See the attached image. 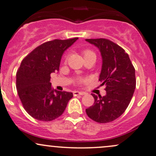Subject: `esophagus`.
Wrapping results in <instances>:
<instances>
[{
  "mask_svg": "<svg viewBox=\"0 0 156 156\" xmlns=\"http://www.w3.org/2000/svg\"><path fill=\"white\" fill-rule=\"evenodd\" d=\"M85 93L84 92H81V91H74L73 92V95L74 96H77V95H85Z\"/></svg>",
  "mask_w": 156,
  "mask_h": 156,
  "instance_id": "34e87169",
  "label": "esophagus"
}]
</instances>
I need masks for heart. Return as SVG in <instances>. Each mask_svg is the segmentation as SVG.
<instances>
[{
	"label": "heart",
	"mask_w": 156,
	"mask_h": 156,
	"mask_svg": "<svg viewBox=\"0 0 156 156\" xmlns=\"http://www.w3.org/2000/svg\"><path fill=\"white\" fill-rule=\"evenodd\" d=\"M91 53H93V52H92L91 51H90V50H85V51H83L84 57H85L86 55H87L91 54ZM81 81H82V79H79L78 82H81Z\"/></svg>",
	"instance_id": "1"
}]
</instances>
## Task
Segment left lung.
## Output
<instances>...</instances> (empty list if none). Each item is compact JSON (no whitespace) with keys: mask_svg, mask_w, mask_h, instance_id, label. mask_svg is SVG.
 Segmentation results:
<instances>
[{"mask_svg":"<svg viewBox=\"0 0 156 156\" xmlns=\"http://www.w3.org/2000/svg\"><path fill=\"white\" fill-rule=\"evenodd\" d=\"M101 53L99 80L105 85L106 95L93 96L94 104L86 109L90 119L98 123H108L118 119L129 104L136 87L135 69L122 48L104 38L86 39Z\"/></svg>","mask_w":156,"mask_h":156,"instance_id":"obj_1","label":"left lung"}]
</instances>
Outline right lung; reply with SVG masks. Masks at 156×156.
Masks as SVG:
<instances>
[{"instance_id": "right-lung-1", "label": "right lung", "mask_w": 156, "mask_h": 156, "mask_svg": "<svg viewBox=\"0 0 156 156\" xmlns=\"http://www.w3.org/2000/svg\"><path fill=\"white\" fill-rule=\"evenodd\" d=\"M78 37L53 40L34 48L16 72V89L25 111L39 121L51 122L62 115L72 93L51 87V74L59 70L62 55Z\"/></svg>"}]
</instances>
